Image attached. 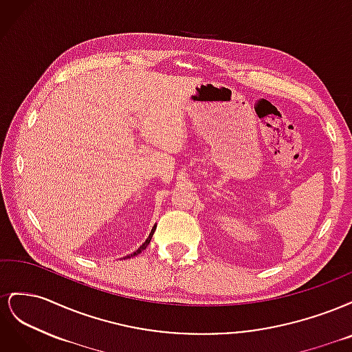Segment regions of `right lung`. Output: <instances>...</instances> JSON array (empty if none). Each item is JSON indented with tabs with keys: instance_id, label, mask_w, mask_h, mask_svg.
Listing matches in <instances>:
<instances>
[{
	"instance_id": "right-lung-1",
	"label": "right lung",
	"mask_w": 352,
	"mask_h": 352,
	"mask_svg": "<svg viewBox=\"0 0 352 352\" xmlns=\"http://www.w3.org/2000/svg\"><path fill=\"white\" fill-rule=\"evenodd\" d=\"M154 228H155V226H154ZM154 230H155V229H153V230H151V233H150V236H148V238H146V241H145V242H144V243L141 245V247H140V248H138V250H136V251H135L133 254H131V255H127V257H124V258H131V257H135V255H138V254H140V252H142V250H145V248L148 247V243H150V242H151V238H153V235H154Z\"/></svg>"
}]
</instances>
